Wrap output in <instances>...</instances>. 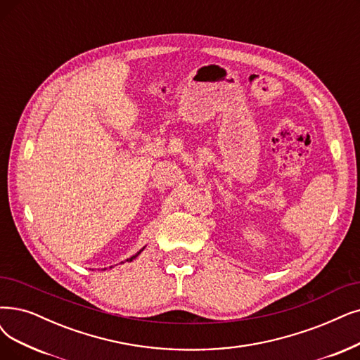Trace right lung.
<instances>
[{
    "mask_svg": "<svg viewBox=\"0 0 360 360\" xmlns=\"http://www.w3.org/2000/svg\"><path fill=\"white\" fill-rule=\"evenodd\" d=\"M143 250H145V248H141V250H140V251H139V252H137L136 255H133V257H130V258H127V262H133V260H134V258H136V257H137V255H139V254H140V252H141Z\"/></svg>",
    "mask_w": 360,
    "mask_h": 360,
    "instance_id": "obj_1",
    "label": "right lung"
}]
</instances>
